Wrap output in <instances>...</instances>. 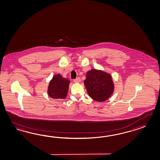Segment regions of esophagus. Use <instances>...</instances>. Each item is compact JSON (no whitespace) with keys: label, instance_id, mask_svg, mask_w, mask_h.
I'll return each instance as SVG.
<instances>
[{"label":"esophagus","instance_id":"34e87169","mask_svg":"<svg viewBox=\"0 0 160 160\" xmlns=\"http://www.w3.org/2000/svg\"><path fill=\"white\" fill-rule=\"evenodd\" d=\"M81 78H79V77H78V78H76L75 79H74V81L75 83H79V82H81Z\"/></svg>","mask_w":160,"mask_h":160}]
</instances>
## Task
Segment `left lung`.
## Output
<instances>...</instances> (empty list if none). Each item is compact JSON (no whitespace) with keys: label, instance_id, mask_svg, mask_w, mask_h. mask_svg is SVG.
Masks as SVG:
<instances>
[{"label":"left lung","instance_id":"1","mask_svg":"<svg viewBox=\"0 0 160 160\" xmlns=\"http://www.w3.org/2000/svg\"><path fill=\"white\" fill-rule=\"evenodd\" d=\"M84 85L89 96L97 101L108 100L114 92L115 86L111 75L101 70L88 71Z\"/></svg>","mask_w":160,"mask_h":160}]
</instances>
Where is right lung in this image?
<instances>
[{
	"mask_svg": "<svg viewBox=\"0 0 160 160\" xmlns=\"http://www.w3.org/2000/svg\"><path fill=\"white\" fill-rule=\"evenodd\" d=\"M70 81L59 74L54 75L49 81L47 93L54 99H64L67 96Z\"/></svg>",
	"mask_w": 160,
	"mask_h": 160,
	"instance_id": "right-lung-1",
	"label": "right lung"
}]
</instances>
